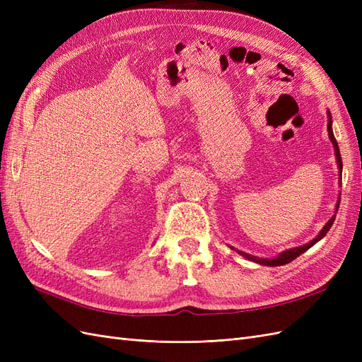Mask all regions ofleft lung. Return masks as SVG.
I'll list each match as a JSON object with an SVG mask.
<instances>
[{"mask_svg":"<svg viewBox=\"0 0 362 362\" xmlns=\"http://www.w3.org/2000/svg\"><path fill=\"white\" fill-rule=\"evenodd\" d=\"M327 136H329V139H331V141H332V145H334V148H335L337 164H338V169H339V177H341V172H343V161H341V156H339L338 144H337V140H335L334 133H332V116H331V113H329V112H327ZM337 205H339V201H338V204H337ZM334 221H335V216H334V217H331V221L327 222V223L322 228V231L319 233V235H317L314 240H311L310 243H306V245L299 246V247H293V249L284 250V252H281V254H279L278 257H275V258H258V257H254V255H249V254H246V252H242V250H237V252H238L240 255H243L245 258H247L249 261L258 262V264H262V266L276 267V266L288 264V262H291L293 259H296V258H298L299 255H302L303 252H306V250H308L310 247H313L317 242H320V240L326 235V233L329 231V229H331V226H332Z\"/></svg>","mask_w":362,"mask_h":362,"instance_id":"1","label":"left lung"}]
</instances>
